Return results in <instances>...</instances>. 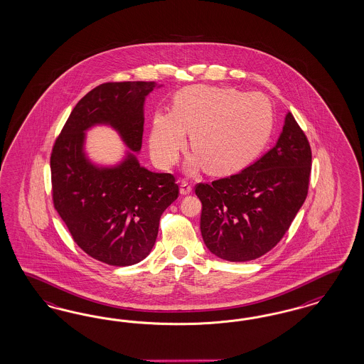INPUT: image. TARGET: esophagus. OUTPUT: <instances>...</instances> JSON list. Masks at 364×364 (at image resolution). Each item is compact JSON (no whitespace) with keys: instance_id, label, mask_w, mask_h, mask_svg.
<instances>
[{"instance_id":"esophagus-1","label":"esophagus","mask_w":364,"mask_h":364,"mask_svg":"<svg viewBox=\"0 0 364 364\" xmlns=\"http://www.w3.org/2000/svg\"><path fill=\"white\" fill-rule=\"evenodd\" d=\"M192 192V187H191V184L188 183V181H186V180H183L181 183H180V193L181 195H189Z\"/></svg>"}]
</instances>
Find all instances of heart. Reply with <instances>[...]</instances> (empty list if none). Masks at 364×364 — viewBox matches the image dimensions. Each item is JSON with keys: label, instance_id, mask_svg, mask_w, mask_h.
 Masks as SVG:
<instances>
[{"label": "heart", "instance_id": "b5f03b06", "mask_svg": "<svg viewBox=\"0 0 364 364\" xmlns=\"http://www.w3.org/2000/svg\"><path fill=\"white\" fill-rule=\"evenodd\" d=\"M274 113L269 101L259 93L233 88L196 85L181 89L172 112L154 113L149 137L156 164L169 168L187 143L191 148L186 169L200 166L212 175H228L250 164L269 139Z\"/></svg>", "mask_w": 364, "mask_h": 364}]
</instances>
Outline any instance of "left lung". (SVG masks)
Wrapping results in <instances>:
<instances>
[{
	"label": "left lung",
	"mask_w": 364,
	"mask_h": 364,
	"mask_svg": "<svg viewBox=\"0 0 364 364\" xmlns=\"http://www.w3.org/2000/svg\"><path fill=\"white\" fill-rule=\"evenodd\" d=\"M311 148L288 112L275 146L242 172L198 184L200 230L212 254L248 262L282 240L309 192Z\"/></svg>",
	"instance_id": "left-lung-1"
}]
</instances>
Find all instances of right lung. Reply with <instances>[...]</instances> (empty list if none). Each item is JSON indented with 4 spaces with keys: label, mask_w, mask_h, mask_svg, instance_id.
I'll use <instances>...</instances> for the list:
<instances>
[{
    "label": "right lung",
    "mask_w": 364,
    "mask_h": 364,
    "mask_svg": "<svg viewBox=\"0 0 364 364\" xmlns=\"http://www.w3.org/2000/svg\"><path fill=\"white\" fill-rule=\"evenodd\" d=\"M154 81L107 82L92 89L68 117L50 156L53 203L73 240L93 259L125 267L154 248L161 213L176 200L171 173L140 166L144 102ZM97 124L116 130L129 151L113 166L92 162L86 132Z\"/></svg>",
    "instance_id": "obj_1"
}]
</instances>
